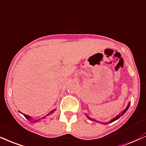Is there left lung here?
Listing matches in <instances>:
<instances>
[{
    "mask_svg": "<svg viewBox=\"0 0 146 146\" xmlns=\"http://www.w3.org/2000/svg\"><path fill=\"white\" fill-rule=\"evenodd\" d=\"M130 104H131V103H129V105H127V107H126L125 110H124V111L122 112V113H120V114H118V115H116V116H115V117H113V119H111V120H110V121H109L108 122H106V123H105V124H108V123H111V122H114V121H115V120H117V119H118V118H120V117L121 116H122V115H123V114H124V113H125V112H126V111H127V110H128V109H129V106H130ZM86 116L88 117V118L89 120H92V121H94V122H96V120H94V119L90 118V117H89L88 116V115H86Z\"/></svg>",
    "mask_w": 146,
    "mask_h": 146,
    "instance_id": "left-lung-1",
    "label": "left lung"
}]
</instances>
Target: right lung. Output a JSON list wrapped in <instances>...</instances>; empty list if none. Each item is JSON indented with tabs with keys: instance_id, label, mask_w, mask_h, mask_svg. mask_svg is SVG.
I'll use <instances>...</instances> for the list:
<instances>
[{
	"instance_id": "1",
	"label": "right lung",
	"mask_w": 146,
	"mask_h": 146,
	"mask_svg": "<svg viewBox=\"0 0 146 146\" xmlns=\"http://www.w3.org/2000/svg\"><path fill=\"white\" fill-rule=\"evenodd\" d=\"M54 110H52V111H51L50 113H49L48 114H47L46 115H45V116H44V117H41V118H39V119H37V120H33V118H31V116H29V115H26V114H23V115H24V117H26V119H27V120H33V122H39L40 120H43V119H44L45 117H47V115H50V114H51V113H53V112L54 111Z\"/></svg>"
}]
</instances>
